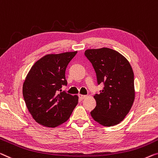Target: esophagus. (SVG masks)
<instances>
[{
  "label": "esophagus",
  "mask_w": 158,
  "mask_h": 158,
  "mask_svg": "<svg viewBox=\"0 0 158 158\" xmlns=\"http://www.w3.org/2000/svg\"><path fill=\"white\" fill-rule=\"evenodd\" d=\"M79 98H81V99H84V98H85L86 97V95H81V94H79Z\"/></svg>",
  "instance_id": "34e87169"
}]
</instances>
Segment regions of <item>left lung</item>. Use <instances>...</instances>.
<instances>
[{
	"instance_id": "obj_1",
	"label": "left lung",
	"mask_w": 158,
	"mask_h": 158,
	"mask_svg": "<svg viewBox=\"0 0 158 158\" xmlns=\"http://www.w3.org/2000/svg\"><path fill=\"white\" fill-rule=\"evenodd\" d=\"M84 55L95 70L98 85H104L94 96L96 106L91 117L104 126H115L128 114L135 98L131 66L123 55L109 48L87 49Z\"/></svg>"
}]
</instances>
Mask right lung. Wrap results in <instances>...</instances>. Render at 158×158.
Instances as JSON below:
<instances>
[{"instance_id":"add662e5","label":"right lung","mask_w":158,"mask_h":158,"mask_svg":"<svg viewBox=\"0 0 158 158\" xmlns=\"http://www.w3.org/2000/svg\"><path fill=\"white\" fill-rule=\"evenodd\" d=\"M77 52L45 55L30 69L23 86L27 108L35 121L42 126L55 128L67 121L78 103L62 87L67 86V67Z\"/></svg>"}]
</instances>
